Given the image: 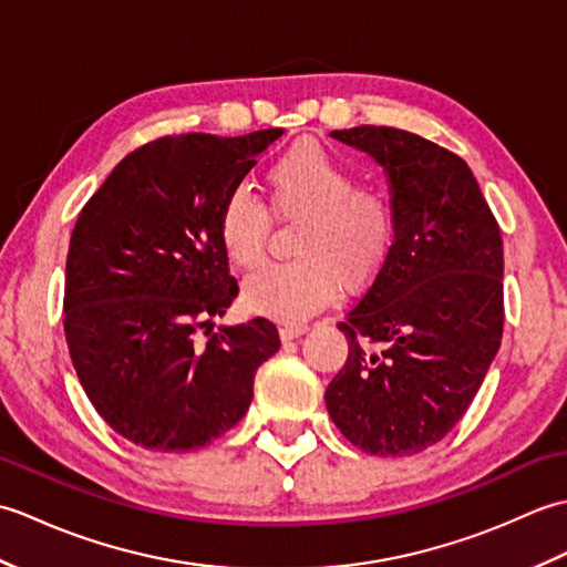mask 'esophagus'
I'll use <instances>...</instances> for the list:
<instances>
[{
	"label": "esophagus",
	"mask_w": 567,
	"mask_h": 567,
	"mask_svg": "<svg viewBox=\"0 0 567 567\" xmlns=\"http://www.w3.org/2000/svg\"><path fill=\"white\" fill-rule=\"evenodd\" d=\"M307 323H282L280 327V339L282 341H295L299 339V336L307 333Z\"/></svg>",
	"instance_id": "esophagus-1"
}]
</instances>
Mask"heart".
<instances>
[{"instance_id":"b5f03b06","label":"heart","mask_w":567,"mask_h":567,"mask_svg":"<svg viewBox=\"0 0 567 567\" xmlns=\"http://www.w3.org/2000/svg\"><path fill=\"white\" fill-rule=\"evenodd\" d=\"M265 192L277 219L299 224L295 262L272 265L244 287V305L277 321H299L327 307L336 290L368 287L388 262L394 244V209L378 187L319 143H299L265 171ZM219 244L240 270L265 260L268 209L246 189L228 192L216 214Z\"/></svg>"}]
</instances>
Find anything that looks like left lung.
<instances>
[{
    "label": "left lung",
    "instance_id": "8db88e82",
    "mask_svg": "<svg viewBox=\"0 0 567 567\" xmlns=\"http://www.w3.org/2000/svg\"><path fill=\"white\" fill-rule=\"evenodd\" d=\"M331 136L382 165L394 244L365 297L339 323L348 360L323 400L360 451L414 455L463 419L499 351V226L455 153L392 126Z\"/></svg>",
    "mask_w": 567,
    "mask_h": 567
}]
</instances>
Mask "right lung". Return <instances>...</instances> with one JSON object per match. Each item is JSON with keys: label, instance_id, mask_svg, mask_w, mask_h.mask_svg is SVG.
Instances as JSON below:
<instances>
[{"label": "right lung", "instance_id": "right-lung-1", "mask_svg": "<svg viewBox=\"0 0 567 567\" xmlns=\"http://www.w3.org/2000/svg\"><path fill=\"white\" fill-rule=\"evenodd\" d=\"M282 128L179 134L128 153L84 204L65 262V339L92 406L148 451H197L246 416L275 323L221 327L238 295L216 214Z\"/></svg>", "mask_w": 567, "mask_h": 567}]
</instances>
